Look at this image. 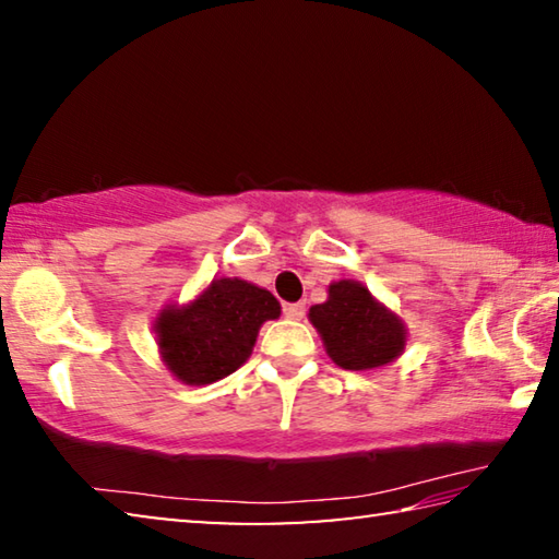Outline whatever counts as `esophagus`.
Here are the masks:
<instances>
[{
	"instance_id": "1",
	"label": "esophagus",
	"mask_w": 559,
	"mask_h": 559,
	"mask_svg": "<svg viewBox=\"0 0 559 559\" xmlns=\"http://www.w3.org/2000/svg\"><path fill=\"white\" fill-rule=\"evenodd\" d=\"M283 316L288 320H300L306 316V302H288V306H283Z\"/></svg>"
}]
</instances>
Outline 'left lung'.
<instances>
[{"label":"left lung","mask_w":559,"mask_h":559,"mask_svg":"<svg viewBox=\"0 0 559 559\" xmlns=\"http://www.w3.org/2000/svg\"><path fill=\"white\" fill-rule=\"evenodd\" d=\"M308 320L323 340L328 357L343 370H380L406 347L404 320L353 278L330 283L328 300L310 308Z\"/></svg>","instance_id":"obj_1"}]
</instances>
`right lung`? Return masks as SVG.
I'll use <instances>...</instances> for the list:
<instances>
[{"label":"right lung","mask_w":559,"mask_h":559,"mask_svg":"<svg viewBox=\"0 0 559 559\" xmlns=\"http://www.w3.org/2000/svg\"><path fill=\"white\" fill-rule=\"evenodd\" d=\"M278 316L271 290L243 278H214L192 300L159 310L153 323L159 359L182 384H214L239 370L261 325Z\"/></svg>","instance_id":"add662e5"}]
</instances>
